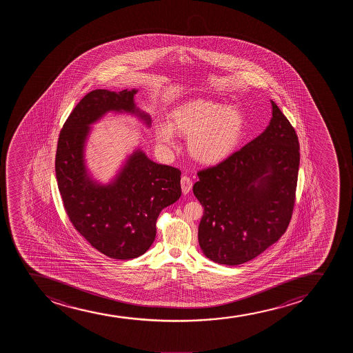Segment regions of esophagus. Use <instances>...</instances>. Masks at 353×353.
<instances>
[{
  "instance_id": "34e87169",
  "label": "esophagus",
  "mask_w": 353,
  "mask_h": 353,
  "mask_svg": "<svg viewBox=\"0 0 353 353\" xmlns=\"http://www.w3.org/2000/svg\"><path fill=\"white\" fill-rule=\"evenodd\" d=\"M192 186H193V183H192L191 179L188 178L187 175L181 178V190H183V194L190 193L192 190Z\"/></svg>"
}]
</instances>
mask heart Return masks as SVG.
I'll return each instance as SVG.
<instances>
[{"label":"heart","mask_w":353,"mask_h":353,"mask_svg":"<svg viewBox=\"0 0 353 353\" xmlns=\"http://www.w3.org/2000/svg\"><path fill=\"white\" fill-rule=\"evenodd\" d=\"M170 127L159 126L157 139L174 143V133L188 138V150L196 161L218 163L234 152L243 134V117L234 107L207 100H192L173 110Z\"/></svg>","instance_id":"b5f03b06"}]
</instances>
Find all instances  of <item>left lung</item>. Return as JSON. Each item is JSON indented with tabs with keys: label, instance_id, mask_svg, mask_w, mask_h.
I'll return each mask as SVG.
<instances>
[{
	"label": "left lung",
	"instance_id": "left-lung-1",
	"mask_svg": "<svg viewBox=\"0 0 353 353\" xmlns=\"http://www.w3.org/2000/svg\"><path fill=\"white\" fill-rule=\"evenodd\" d=\"M271 102V122L258 138L198 172L193 193L203 207L199 245L214 263L235 266L254 259L279 240L291 221L299 141Z\"/></svg>",
	"mask_w": 353,
	"mask_h": 353
}]
</instances>
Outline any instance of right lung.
Masks as SVG:
<instances>
[{
    "label": "right lung",
    "instance_id": "add662e5",
    "mask_svg": "<svg viewBox=\"0 0 353 353\" xmlns=\"http://www.w3.org/2000/svg\"><path fill=\"white\" fill-rule=\"evenodd\" d=\"M137 90H92L69 114L57 141L55 173L65 213L88 243L113 259L143 254L157 234V219L181 195V170L159 165L137 150L113 183L90 180L83 162L90 125L110 110L150 117L135 108Z\"/></svg>",
    "mask_w": 353,
    "mask_h": 353
}]
</instances>
